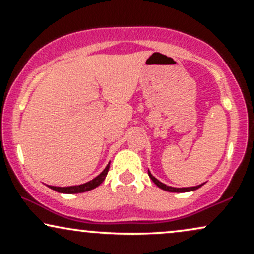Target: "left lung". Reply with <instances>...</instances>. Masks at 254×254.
I'll list each match as a JSON object with an SVG mask.
<instances>
[{"instance_id": "left-lung-1", "label": "left lung", "mask_w": 254, "mask_h": 254, "mask_svg": "<svg viewBox=\"0 0 254 254\" xmlns=\"http://www.w3.org/2000/svg\"><path fill=\"white\" fill-rule=\"evenodd\" d=\"M148 174H149L150 179L153 180V182H154V184H155V185L159 186V188H160V189H162V190L168 191V192H188V191H193V190H197L198 188H200V186L203 185V184H202V185L192 186V188H182V189H178V188H171V186H167V185H165V184H162L161 182H159V180H157L155 177L151 176V173H150L149 171H148Z\"/></svg>"}]
</instances>
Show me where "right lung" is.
<instances>
[{
	"label": "right lung",
	"mask_w": 254,
	"mask_h": 254,
	"mask_svg": "<svg viewBox=\"0 0 254 254\" xmlns=\"http://www.w3.org/2000/svg\"><path fill=\"white\" fill-rule=\"evenodd\" d=\"M109 168H110V164L106 166V168H105V170L101 172L97 178H94V179L90 180L88 183L82 184V185L69 186V188H57V186H49V188L57 192H62V193H81V192L93 190V189H95L97 186H99L104 182L105 178L107 176V173H109Z\"/></svg>",
	"instance_id": "obj_1"
}]
</instances>
